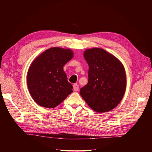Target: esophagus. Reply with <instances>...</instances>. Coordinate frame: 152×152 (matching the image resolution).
Masks as SVG:
<instances>
[{
	"instance_id": "34e87169",
	"label": "esophagus",
	"mask_w": 152,
	"mask_h": 152,
	"mask_svg": "<svg viewBox=\"0 0 152 152\" xmlns=\"http://www.w3.org/2000/svg\"><path fill=\"white\" fill-rule=\"evenodd\" d=\"M73 90L75 91H77L79 90V86L77 84H75L73 85Z\"/></svg>"
}]
</instances>
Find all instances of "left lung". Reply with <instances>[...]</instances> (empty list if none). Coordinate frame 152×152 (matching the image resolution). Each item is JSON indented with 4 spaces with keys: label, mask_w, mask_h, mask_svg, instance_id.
I'll return each mask as SVG.
<instances>
[{
    "label": "left lung",
    "mask_w": 152,
    "mask_h": 152,
    "mask_svg": "<svg viewBox=\"0 0 152 152\" xmlns=\"http://www.w3.org/2000/svg\"><path fill=\"white\" fill-rule=\"evenodd\" d=\"M84 57L89 65V80L79 93L93 110L108 112L124 97L126 89L124 67L115 56L101 48L86 49Z\"/></svg>",
    "instance_id": "left-lung-1"
}]
</instances>
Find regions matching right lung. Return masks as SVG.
I'll return each instance as SVG.
<instances>
[{"label":"right lung","mask_w":152,"mask_h":152,"mask_svg":"<svg viewBox=\"0 0 152 152\" xmlns=\"http://www.w3.org/2000/svg\"><path fill=\"white\" fill-rule=\"evenodd\" d=\"M69 49L52 47L41 53L28 69L26 82L31 96L39 105L52 108L73 92L63 66L73 58Z\"/></svg>","instance_id":"add662e5"}]
</instances>
